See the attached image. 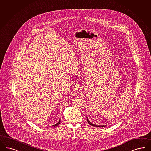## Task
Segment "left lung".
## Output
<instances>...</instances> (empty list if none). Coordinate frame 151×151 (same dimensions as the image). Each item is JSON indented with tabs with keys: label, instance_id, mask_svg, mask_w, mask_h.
Segmentation results:
<instances>
[{
	"label": "left lung",
	"instance_id": "left-lung-1",
	"mask_svg": "<svg viewBox=\"0 0 151 151\" xmlns=\"http://www.w3.org/2000/svg\"><path fill=\"white\" fill-rule=\"evenodd\" d=\"M87 120L88 123H89V124H90L92 126H94V127H105V125H95V124H93L92 123H91L89 122V120L88 118L87 119Z\"/></svg>",
	"mask_w": 151,
	"mask_h": 151
}]
</instances>
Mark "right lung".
<instances>
[{
	"mask_svg": "<svg viewBox=\"0 0 151 151\" xmlns=\"http://www.w3.org/2000/svg\"><path fill=\"white\" fill-rule=\"evenodd\" d=\"M60 123V120H59V122H58V123H56V124H55V125H52V127H53V126H54V127H56V126H58Z\"/></svg>",
	"mask_w": 151,
	"mask_h": 151,
	"instance_id": "1",
	"label": "right lung"
}]
</instances>
